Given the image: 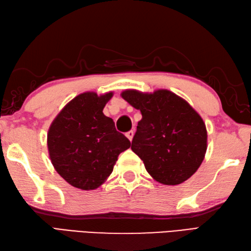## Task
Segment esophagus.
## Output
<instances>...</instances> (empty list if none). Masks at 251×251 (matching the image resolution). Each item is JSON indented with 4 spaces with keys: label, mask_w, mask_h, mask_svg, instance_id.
Returning <instances> with one entry per match:
<instances>
[{
    "label": "esophagus",
    "mask_w": 251,
    "mask_h": 251,
    "mask_svg": "<svg viewBox=\"0 0 251 251\" xmlns=\"http://www.w3.org/2000/svg\"><path fill=\"white\" fill-rule=\"evenodd\" d=\"M126 136L130 139V142H132L133 136H134V131H129V132L126 134Z\"/></svg>",
    "instance_id": "34e87169"
}]
</instances>
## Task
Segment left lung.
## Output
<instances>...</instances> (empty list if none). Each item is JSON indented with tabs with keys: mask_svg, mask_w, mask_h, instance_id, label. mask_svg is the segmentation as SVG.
Wrapping results in <instances>:
<instances>
[{
	"mask_svg": "<svg viewBox=\"0 0 251 251\" xmlns=\"http://www.w3.org/2000/svg\"><path fill=\"white\" fill-rule=\"evenodd\" d=\"M121 97L142 113L131 149L149 175L165 185L191 178L206 152L207 133L200 115L167 89L152 94L126 89Z\"/></svg>",
	"mask_w": 251,
	"mask_h": 251,
	"instance_id": "8db88e82",
	"label": "left lung"
}]
</instances>
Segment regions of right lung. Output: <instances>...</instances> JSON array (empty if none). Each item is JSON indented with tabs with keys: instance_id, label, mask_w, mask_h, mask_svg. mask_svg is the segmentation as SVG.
<instances>
[{
	"instance_id": "right-lung-1",
	"label": "right lung",
	"mask_w": 251,
	"mask_h": 251,
	"mask_svg": "<svg viewBox=\"0 0 251 251\" xmlns=\"http://www.w3.org/2000/svg\"><path fill=\"white\" fill-rule=\"evenodd\" d=\"M113 93L76 96L56 116L48 132V149L55 170L79 189L102 185L112 174L118 155L131 143L103 114Z\"/></svg>"
}]
</instances>
